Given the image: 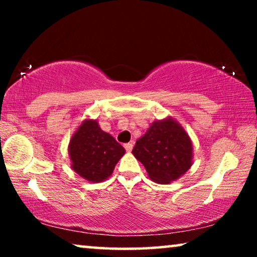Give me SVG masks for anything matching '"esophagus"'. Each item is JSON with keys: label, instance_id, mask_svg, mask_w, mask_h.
Wrapping results in <instances>:
<instances>
[{"label": "esophagus", "instance_id": "esophagus-1", "mask_svg": "<svg viewBox=\"0 0 257 257\" xmlns=\"http://www.w3.org/2000/svg\"><path fill=\"white\" fill-rule=\"evenodd\" d=\"M124 147H125V150L127 151V152H131L132 149H133V144L132 143H126Z\"/></svg>", "mask_w": 257, "mask_h": 257}]
</instances>
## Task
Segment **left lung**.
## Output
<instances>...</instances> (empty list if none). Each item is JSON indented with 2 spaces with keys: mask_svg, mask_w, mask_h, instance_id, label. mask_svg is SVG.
Wrapping results in <instances>:
<instances>
[{
  "mask_svg": "<svg viewBox=\"0 0 257 257\" xmlns=\"http://www.w3.org/2000/svg\"><path fill=\"white\" fill-rule=\"evenodd\" d=\"M132 153L157 184L178 180L193 165L191 137L171 115L153 121L137 140Z\"/></svg>",
  "mask_w": 257,
  "mask_h": 257,
  "instance_id": "8db88e82",
  "label": "left lung"
}]
</instances>
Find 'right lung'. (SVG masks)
Listing matches in <instances>:
<instances>
[{"instance_id":"1","label":"right lung","mask_w":257,"mask_h":257,"mask_svg":"<svg viewBox=\"0 0 257 257\" xmlns=\"http://www.w3.org/2000/svg\"><path fill=\"white\" fill-rule=\"evenodd\" d=\"M68 152L72 170L86 181L98 184L111 177L125 149L100 128L97 119L86 118L70 139Z\"/></svg>"}]
</instances>
